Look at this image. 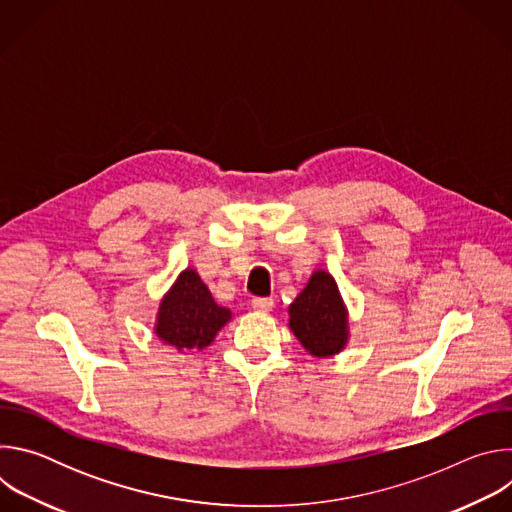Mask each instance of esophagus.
<instances>
[{
	"label": "esophagus",
	"mask_w": 512,
	"mask_h": 512,
	"mask_svg": "<svg viewBox=\"0 0 512 512\" xmlns=\"http://www.w3.org/2000/svg\"><path fill=\"white\" fill-rule=\"evenodd\" d=\"M251 306L255 310H261V312H269L273 308V300L271 298H253L251 300Z\"/></svg>",
	"instance_id": "obj_1"
}]
</instances>
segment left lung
I'll return each mask as SVG.
<instances>
[{"label": "left lung", "instance_id": "left-lung-1", "mask_svg": "<svg viewBox=\"0 0 512 512\" xmlns=\"http://www.w3.org/2000/svg\"><path fill=\"white\" fill-rule=\"evenodd\" d=\"M289 326L314 356H330L346 344V310L326 271H316L289 306Z\"/></svg>", "mask_w": 512, "mask_h": 512}]
</instances>
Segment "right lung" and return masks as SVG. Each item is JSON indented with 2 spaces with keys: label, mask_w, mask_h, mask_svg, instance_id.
Returning a JSON list of instances; mask_svg holds the SVG:
<instances>
[{
  "label": "right lung",
  "mask_w": 512,
  "mask_h": 512,
  "mask_svg": "<svg viewBox=\"0 0 512 512\" xmlns=\"http://www.w3.org/2000/svg\"><path fill=\"white\" fill-rule=\"evenodd\" d=\"M229 318L231 312L214 304L198 273L186 269L162 302L156 334L178 350L204 348Z\"/></svg>",
  "instance_id": "1"
}]
</instances>
